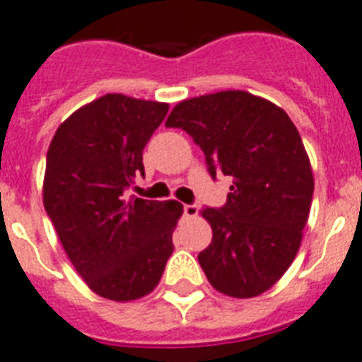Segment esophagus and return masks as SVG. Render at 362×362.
Segmentation results:
<instances>
[{"instance_id": "1", "label": "esophagus", "mask_w": 362, "mask_h": 362, "mask_svg": "<svg viewBox=\"0 0 362 362\" xmlns=\"http://www.w3.org/2000/svg\"><path fill=\"white\" fill-rule=\"evenodd\" d=\"M184 215H187V217H197V215H199V206L184 204Z\"/></svg>"}]
</instances>
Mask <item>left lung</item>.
<instances>
[{
	"mask_svg": "<svg viewBox=\"0 0 362 362\" xmlns=\"http://www.w3.org/2000/svg\"><path fill=\"white\" fill-rule=\"evenodd\" d=\"M165 127L186 130L214 180H232L226 204L204 208L214 238L199 254L218 293L252 298L291 267L311 209V163L298 130L279 106L248 92L182 101Z\"/></svg>",
	"mask_w": 362,
	"mask_h": 362,
	"instance_id": "obj_1",
	"label": "left lung"
}]
</instances>
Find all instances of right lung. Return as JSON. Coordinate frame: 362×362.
I'll list each match as a JSON object with an SVG mask.
<instances>
[{"mask_svg": "<svg viewBox=\"0 0 362 362\" xmlns=\"http://www.w3.org/2000/svg\"><path fill=\"white\" fill-rule=\"evenodd\" d=\"M167 110L108 93L69 115L47 151L45 211L88 287L114 302L151 293L175 248L182 204L124 197L145 175L144 148Z\"/></svg>", "mask_w": 362, "mask_h": 362, "instance_id": "add662e5", "label": "right lung"}]
</instances>
